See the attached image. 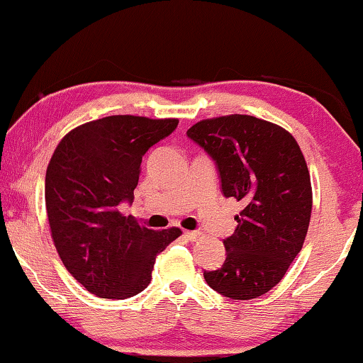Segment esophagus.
<instances>
[{
	"label": "esophagus",
	"mask_w": 363,
	"mask_h": 363,
	"mask_svg": "<svg viewBox=\"0 0 363 363\" xmlns=\"http://www.w3.org/2000/svg\"><path fill=\"white\" fill-rule=\"evenodd\" d=\"M183 236H185L188 241H196L201 238V233L200 231H185L183 233Z\"/></svg>",
	"instance_id": "esophagus-1"
}]
</instances>
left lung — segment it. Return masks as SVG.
Masks as SVG:
<instances>
[{"label": "left lung", "instance_id": "1", "mask_svg": "<svg viewBox=\"0 0 363 363\" xmlns=\"http://www.w3.org/2000/svg\"><path fill=\"white\" fill-rule=\"evenodd\" d=\"M186 135L216 162L221 191L241 201L226 259L205 271L211 289L236 301L256 299L284 277L309 230L312 186L306 158L286 128L252 116L205 118Z\"/></svg>", "mask_w": 363, "mask_h": 363}]
</instances>
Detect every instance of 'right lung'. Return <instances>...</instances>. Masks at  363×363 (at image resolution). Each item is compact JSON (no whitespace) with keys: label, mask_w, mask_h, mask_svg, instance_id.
Masks as SVG:
<instances>
[{"label":"right lung","mask_w":363,"mask_h":363,"mask_svg":"<svg viewBox=\"0 0 363 363\" xmlns=\"http://www.w3.org/2000/svg\"><path fill=\"white\" fill-rule=\"evenodd\" d=\"M178 118L111 116L66 133L46 170V211L66 269L91 294L127 299L150 284L157 255L182 235L153 231L121 210L133 200L142 157Z\"/></svg>","instance_id":"1"}]
</instances>
